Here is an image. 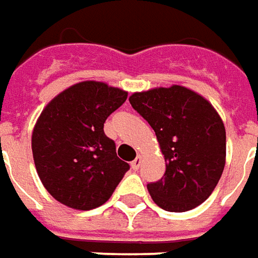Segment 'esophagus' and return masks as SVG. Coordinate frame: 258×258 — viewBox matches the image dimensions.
Here are the masks:
<instances>
[{
    "instance_id": "34e87169",
    "label": "esophagus",
    "mask_w": 258,
    "mask_h": 258,
    "mask_svg": "<svg viewBox=\"0 0 258 258\" xmlns=\"http://www.w3.org/2000/svg\"><path fill=\"white\" fill-rule=\"evenodd\" d=\"M140 165H141V157L138 155V157L131 162V166H133V169H136L137 171V169H140Z\"/></svg>"
}]
</instances>
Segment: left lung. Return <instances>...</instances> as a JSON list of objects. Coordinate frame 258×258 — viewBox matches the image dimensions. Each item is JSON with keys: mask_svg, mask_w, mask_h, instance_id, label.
Masks as SVG:
<instances>
[{"mask_svg": "<svg viewBox=\"0 0 258 258\" xmlns=\"http://www.w3.org/2000/svg\"><path fill=\"white\" fill-rule=\"evenodd\" d=\"M133 108L145 118L165 158L164 176L147 185L152 201L168 212L203 203L222 176L226 130L208 100L182 86L134 93Z\"/></svg>", "mask_w": 258, "mask_h": 258, "instance_id": "8db88e82", "label": "left lung"}]
</instances>
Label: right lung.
Segmentation results:
<instances>
[{
    "instance_id": "add662e5",
    "label": "right lung",
    "mask_w": 258,
    "mask_h": 258,
    "mask_svg": "<svg viewBox=\"0 0 258 258\" xmlns=\"http://www.w3.org/2000/svg\"><path fill=\"white\" fill-rule=\"evenodd\" d=\"M125 100L124 90L82 82L42 111L32 133L33 161L43 186L57 202L90 210L113 195L130 165L117 157L104 122Z\"/></svg>"
}]
</instances>
